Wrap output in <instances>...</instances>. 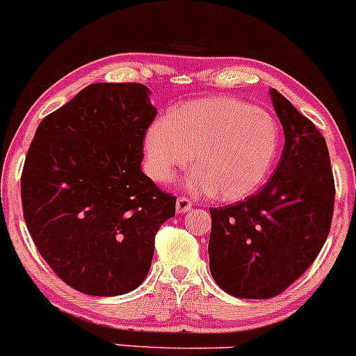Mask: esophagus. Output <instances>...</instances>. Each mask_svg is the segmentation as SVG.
<instances>
[{"mask_svg":"<svg viewBox=\"0 0 356 356\" xmlns=\"http://www.w3.org/2000/svg\"><path fill=\"white\" fill-rule=\"evenodd\" d=\"M191 205H193V203H191V200H188L186 197H178L177 211H178V213H185V211L191 210Z\"/></svg>","mask_w":356,"mask_h":356,"instance_id":"1","label":"esophagus"}]
</instances>
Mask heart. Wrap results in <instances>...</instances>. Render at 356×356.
I'll return each mask as SVG.
<instances>
[{
  "mask_svg": "<svg viewBox=\"0 0 356 356\" xmlns=\"http://www.w3.org/2000/svg\"><path fill=\"white\" fill-rule=\"evenodd\" d=\"M281 143L275 119L266 111L232 97L183 104L147 127L146 166L158 183H170L188 166L193 153L197 170L188 179L195 193H213L235 202L266 181Z\"/></svg>",
  "mask_w": 356,
  "mask_h": 356,
  "instance_id": "b5f03b06",
  "label": "heart"
}]
</instances>
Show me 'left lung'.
Wrapping results in <instances>:
<instances>
[{"label": "left lung", "mask_w": 356, "mask_h": 356, "mask_svg": "<svg viewBox=\"0 0 356 356\" xmlns=\"http://www.w3.org/2000/svg\"><path fill=\"white\" fill-rule=\"evenodd\" d=\"M284 129L277 168L257 193L210 209V273L242 299L281 294L318 257L330 234L334 179L323 134L282 94L270 89Z\"/></svg>", "instance_id": "8db88e82"}]
</instances>
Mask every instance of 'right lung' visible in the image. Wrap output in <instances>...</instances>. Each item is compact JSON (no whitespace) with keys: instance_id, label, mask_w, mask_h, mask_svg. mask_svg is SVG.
Returning a JSON list of instances; mask_svg holds the SVG:
<instances>
[{"instance_id":"add662e5","label":"right lung","mask_w":356,"mask_h":356,"mask_svg":"<svg viewBox=\"0 0 356 356\" xmlns=\"http://www.w3.org/2000/svg\"><path fill=\"white\" fill-rule=\"evenodd\" d=\"M143 83H90L38 124L22 173L28 232L65 284L119 296L145 281L177 198L141 171L156 118Z\"/></svg>"}]
</instances>
